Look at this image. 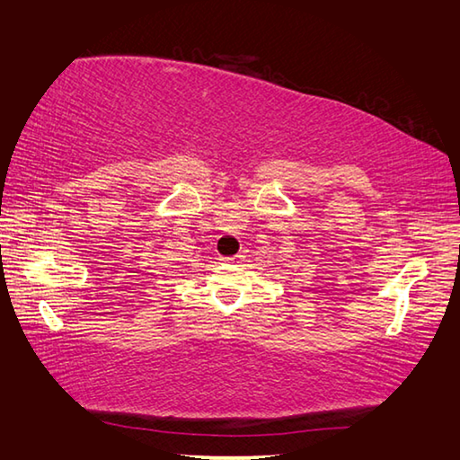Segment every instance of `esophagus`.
I'll list each match as a JSON object with an SVG mask.
<instances>
[{
    "mask_svg": "<svg viewBox=\"0 0 460 460\" xmlns=\"http://www.w3.org/2000/svg\"><path fill=\"white\" fill-rule=\"evenodd\" d=\"M242 256L236 254V256H228V258H222V261H230V264H234V261H240Z\"/></svg>",
    "mask_w": 460,
    "mask_h": 460,
    "instance_id": "obj_1",
    "label": "esophagus"
}]
</instances>
